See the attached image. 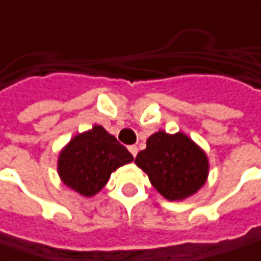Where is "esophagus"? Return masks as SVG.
<instances>
[{
	"label": "esophagus",
	"instance_id": "1",
	"mask_svg": "<svg viewBox=\"0 0 261 261\" xmlns=\"http://www.w3.org/2000/svg\"><path fill=\"white\" fill-rule=\"evenodd\" d=\"M128 150H130V153L134 156V158H136V156H137V153H139V147H137V146H130Z\"/></svg>",
	"mask_w": 261,
	"mask_h": 261
}]
</instances>
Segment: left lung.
<instances>
[{
    "mask_svg": "<svg viewBox=\"0 0 261 261\" xmlns=\"http://www.w3.org/2000/svg\"><path fill=\"white\" fill-rule=\"evenodd\" d=\"M136 165L146 172L151 185L169 201H182L206 182L210 162L202 148L184 133L158 131L147 139Z\"/></svg>",
    "mask_w": 261,
    "mask_h": 261,
    "instance_id": "1",
    "label": "left lung"
}]
</instances>
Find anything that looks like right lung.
<instances>
[{"mask_svg": "<svg viewBox=\"0 0 261 261\" xmlns=\"http://www.w3.org/2000/svg\"><path fill=\"white\" fill-rule=\"evenodd\" d=\"M133 160L130 151L102 125H94L62 148L58 173L68 188L89 198L102 189L114 170Z\"/></svg>", "mask_w": 261, "mask_h": 261, "instance_id": "right-lung-1", "label": "right lung"}]
</instances>
